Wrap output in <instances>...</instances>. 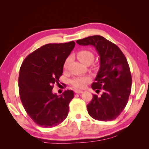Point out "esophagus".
<instances>
[{"label": "esophagus", "mask_w": 149, "mask_h": 149, "mask_svg": "<svg viewBox=\"0 0 149 149\" xmlns=\"http://www.w3.org/2000/svg\"><path fill=\"white\" fill-rule=\"evenodd\" d=\"M74 92H75V93H77V94H80V93H83L82 91H79V90H77V89L74 90Z\"/></svg>", "instance_id": "1"}]
</instances>
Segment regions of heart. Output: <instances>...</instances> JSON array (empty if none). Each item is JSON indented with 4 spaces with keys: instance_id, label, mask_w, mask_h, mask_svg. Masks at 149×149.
Returning <instances> with one entry per match:
<instances>
[{
    "instance_id": "obj_1",
    "label": "heart",
    "mask_w": 149,
    "mask_h": 149,
    "mask_svg": "<svg viewBox=\"0 0 149 149\" xmlns=\"http://www.w3.org/2000/svg\"><path fill=\"white\" fill-rule=\"evenodd\" d=\"M77 57L80 61H81L85 65L91 64L94 59L93 53L88 49H82V50L78 52L77 53ZM71 58V56H68L65 60L63 68L65 70L68 68ZM90 81H91V78L89 76H79V77H76L72 79L71 81V84L75 88L83 89Z\"/></svg>"
}]
</instances>
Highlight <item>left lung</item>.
<instances>
[{
    "mask_svg": "<svg viewBox=\"0 0 149 149\" xmlns=\"http://www.w3.org/2000/svg\"><path fill=\"white\" fill-rule=\"evenodd\" d=\"M80 45H91L100 56V68L91 88L101 96L93 94L87 105L93 119L101 121L116 119L127 105L131 91L132 76L127 59L120 48L100 35H94L76 41Z\"/></svg>",
    "mask_w": 149,
    "mask_h": 149,
    "instance_id": "left-lung-1",
    "label": "left lung"
}]
</instances>
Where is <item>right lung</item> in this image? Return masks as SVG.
<instances>
[{
  "mask_svg": "<svg viewBox=\"0 0 149 149\" xmlns=\"http://www.w3.org/2000/svg\"><path fill=\"white\" fill-rule=\"evenodd\" d=\"M74 46L73 41L45 45L29 54L21 65L19 89L22 103L34 123L43 127L58 125L68 114L73 91L66 90L58 96L52 89Z\"/></svg>",
  "mask_w": 149,
  "mask_h": 149,
  "instance_id": "1",
  "label": "right lung"
}]
</instances>
